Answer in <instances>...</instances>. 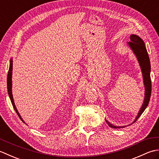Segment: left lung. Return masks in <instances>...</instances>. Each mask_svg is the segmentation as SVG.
<instances>
[{"instance_id": "left-lung-1", "label": "left lung", "mask_w": 159, "mask_h": 159, "mask_svg": "<svg viewBox=\"0 0 159 159\" xmlns=\"http://www.w3.org/2000/svg\"><path fill=\"white\" fill-rule=\"evenodd\" d=\"M130 42H128V46H130L131 50H133L134 55H136L138 61L141 67V72H142L143 79V84L145 86V97L143 103L141 106V109L138 113L137 116L136 117L135 120H134L133 123L138 120L141 115L143 113L145 109H146L148 104L150 102L151 92H152V83L150 79V61L149 59V56L147 52V50L145 46L143 41L141 38L137 35H131L130 36ZM106 122L109 125V126L113 128H124L125 126H117L111 124L106 120Z\"/></svg>"}]
</instances>
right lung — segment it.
I'll return each instance as SVG.
<instances>
[{"mask_svg": "<svg viewBox=\"0 0 159 159\" xmlns=\"http://www.w3.org/2000/svg\"><path fill=\"white\" fill-rule=\"evenodd\" d=\"M12 69H13V60L12 59H11L10 60V64H9V72H8V74H7V91H8V94H9V96L10 98V100H11V102L12 105L13 107V109H15L16 113L18 114V117H20V119L24 123H25V121L22 119L21 116H20V113H18V110H17L16 105H15V103H14V101H13V95H12V80H11V77H12Z\"/></svg>", "mask_w": 159, "mask_h": 159, "instance_id": "obj_1", "label": "right lung"}]
</instances>
